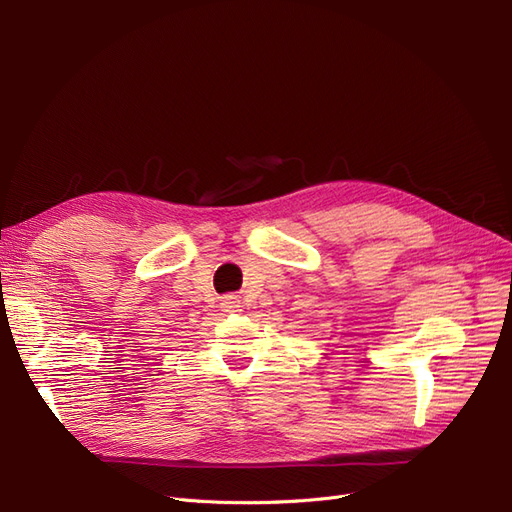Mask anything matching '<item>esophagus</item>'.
<instances>
[{
    "label": "esophagus",
    "instance_id": "1",
    "mask_svg": "<svg viewBox=\"0 0 512 512\" xmlns=\"http://www.w3.org/2000/svg\"><path fill=\"white\" fill-rule=\"evenodd\" d=\"M221 308H223L225 312H236V310L240 308V299H238L236 295H225V297L221 299Z\"/></svg>",
    "mask_w": 512,
    "mask_h": 512
}]
</instances>
